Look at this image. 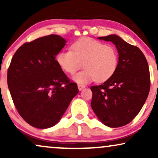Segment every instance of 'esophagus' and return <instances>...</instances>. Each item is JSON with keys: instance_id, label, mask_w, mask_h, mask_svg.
<instances>
[{"instance_id": "obj_1", "label": "esophagus", "mask_w": 158, "mask_h": 158, "mask_svg": "<svg viewBox=\"0 0 158 158\" xmlns=\"http://www.w3.org/2000/svg\"><path fill=\"white\" fill-rule=\"evenodd\" d=\"M77 87H78L79 90H83V88H85V86L84 85H81V84H78V85H77Z\"/></svg>"}]
</instances>
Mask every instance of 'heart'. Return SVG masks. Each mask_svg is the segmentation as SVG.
I'll list each match as a JSON object with an SVG mask.
<instances>
[{"label":"heart","mask_w":158,"mask_h":158,"mask_svg":"<svg viewBox=\"0 0 158 158\" xmlns=\"http://www.w3.org/2000/svg\"><path fill=\"white\" fill-rule=\"evenodd\" d=\"M56 60L60 68L69 74L75 73L83 63V70L73 77V81L82 85L109 78L117 69L118 54L113 45L85 37L73 42L70 50L60 51Z\"/></svg>","instance_id":"b5f03b06"}]
</instances>
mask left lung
I'll return each mask as SVG.
<instances>
[{"instance_id": "obj_1", "label": "left lung", "mask_w": 158, "mask_h": 158, "mask_svg": "<svg viewBox=\"0 0 158 158\" xmlns=\"http://www.w3.org/2000/svg\"><path fill=\"white\" fill-rule=\"evenodd\" d=\"M111 42L118 52L115 73L104 83L90 87L91 107L103 124L123 127L132 121L145 103L150 88V75L145 56L137 47L116 35L100 36Z\"/></svg>"}]
</instances>
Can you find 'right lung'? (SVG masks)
<instances>
[{
    "label": "right lung",
    "instance_id": "obj_1",
    "mask_svg": "<svg viewBox=\"0 0 158 158\" xmlns=\"http://www.w3.org/2000/svg\"><path fill=\"white\" fill-rule=\"evenodd\" d=\"M65 42L56 34L26 42L17 49L8 68V86L15 107L36 128L57 124L79 91L55 60Z\"/></svg>",
    "mask_w": 158,
    "mask_h": 158
}]
</instances>
